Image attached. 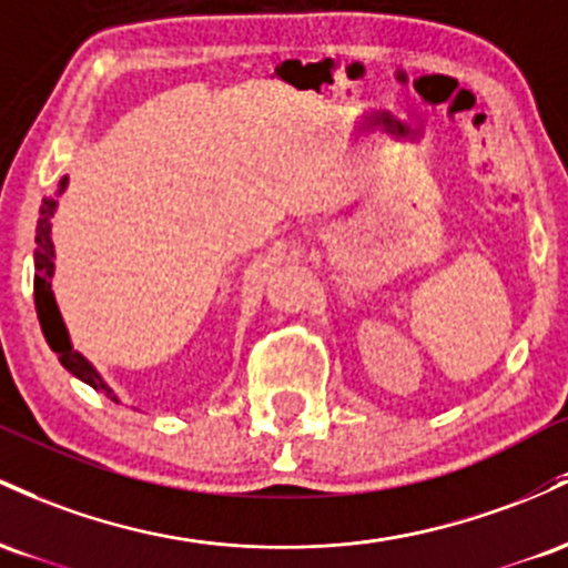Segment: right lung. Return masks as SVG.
I'll use <instances>...</instances> for the list:
<instances>
[{
    "label": "right lung",
    "mask_w": 568,
    "mask_h": 568,
    "mask_svg": "<svg viewBox=\"0 0 568 568\" xmlns=\"http://www.w3.org/2000/svg\"><path fill=\"white\" fill-rule=\"evenodd\" d=\"M67 184H69V176H63L53 199H42L40 220H37V235H34V241H37V250H34V305H37V316H40L44 341H48V346L53 348L55 354H59L61 365L67 367L69 373L74 375V378H80L82 384L93 386L95 392L106 394L112 403H120L118 394H114L112 388L106 386V381L99 375V369H95L80 352H74L72 337H69L67 324H63V318H61L59 303H55L53 284H50V278H53V271H55V263H53L55 250H53V239H50V227H53V222H50V220H53L55 209H59V195L63 193V190H67Z\"/></svg>",
    "instance_id": "obj_1"
}]
</instances>
